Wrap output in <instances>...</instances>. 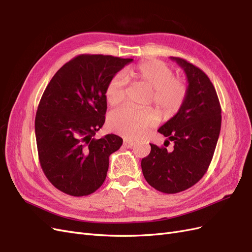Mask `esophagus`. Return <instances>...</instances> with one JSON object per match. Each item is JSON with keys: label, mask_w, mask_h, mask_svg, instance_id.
Masks as SVG:
<instances>
[{"label": "esophagus", "mask_w": 252, "mask_h": 252, "mask_svg": "<svg viewBox=\"0 0 252 252\" xmlns=\"http://www.w3.org/2000/svg\"><path fill=\"white\" fill-rule=\"evenodd\" d=\"M133 145H134L133 141H129V140H126V139L123 141V146L125 148H131Z\"/></svg>", "instance_id": "obj_1"}]
</instances>
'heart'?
<instances>
[{
	"instance_id": "heart-1",
	"label": "heart",
	"mask_w": 252,
	"mask_h": 252,
	"mask_svg": "<svg viewBox=\"0 0 252 252\" xmlns=\"http://www.w3.org/2000/svg\"><path fill=\"white\" fill-rule=\"evenodd\" d=\"M125 78L151 90V100L165 118L177 113L184 104L188 88L184 80L175 78L174 71L162 61H145L125 71ZM126 97V80L123 75L113 77L106 88V100L110 105L123 102ZM158 117L152 109L124 106L113 110L108 117L111 130L126 138L135 139L146 129L157 125Z\"/></svg>"
}]
</instances>
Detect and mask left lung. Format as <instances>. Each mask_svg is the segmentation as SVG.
Here are the masks:
<instances>
[{
    "label": "left lung",
    "mask_w": 252,
    "mask_h": 252,
    "mask_svg": "<svg viewBox=\"0 0 252 252\" xmlns=\"http://www.w3.org/2000/svg\"><path fill=\"white\" fill-rule=\"evenodd\" d=\"M184 70L187 97L177 114L158 132L174 143L173 150L150 144L151 151L141 162L148 184L164 193H177L199 182L215 154L222 116L217 91L200 68L181 58L170 57Z\"/></svg>",
    "instance_id": "1"
}]
</instances>
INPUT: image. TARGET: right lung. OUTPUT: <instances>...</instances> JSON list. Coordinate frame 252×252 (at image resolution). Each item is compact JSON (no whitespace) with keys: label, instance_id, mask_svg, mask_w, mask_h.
I'll use <instances>...</instances> for the list:
<instances>
[{"label":"right lung","instance_id":"obj_1","mask_svg":"<svg viewBox=\"0 0 252 252\" xmlns=\"http://www.w3.org/2000/svg\"><path fill=\"white\" fill-rule=\"evenodd\" d=\"M132 61L81 55L61 67L45 89L34 122L37 154L45 175L62 192L88 195L104 183L109 156L123 139L94 136L105 123L108 83Z\"/></svg>","mask_w":252,"mask_h":252}]
</instances>
